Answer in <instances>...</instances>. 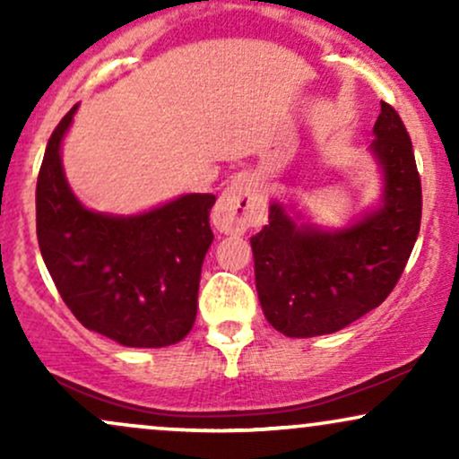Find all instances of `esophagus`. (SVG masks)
Returning a JSON list of instances; mask_svg holds the SVG:
<instances>
[{
	"label": "esophagus",
	"mask_w": 459,
	"mask_h": 459,
	"mask_svg": "<svg viewBox=\"0 0 459 459\" xmlns=\"http://www.w3.org/2000/svg\"><path fill=\"white\" fill-rule=\"evenodd\" d=\"M213 224L220 233H244L265 220V200L250 175H239L224 189L213 209Z\"/></svg>",
	"instance_id": "34e87169"
}]
</instances>
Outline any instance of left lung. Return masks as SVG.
<instances>
[{
    "label": "left lung",
    "instance_id": "1",
    "mask_svg": "<svg viewBox=\"0 0 459 459\" xmlns=\"http://www.w3.org/2000/svg\"><path fill=\"white\" fill-rule=\"evenodd\" d=\"M371 151L384 172L377 212L350 229L296 224L282 204L250 239L265 319L296 339L330 334L377 308L402 278L420 229L423 194L412 140L388 103L373 127Z\"/></svg>",
    "mask_w": 459,
    "mask_h": 459
}]
</instances>
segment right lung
<instances>
[{"instance_id":"add662e5","label":"right lung","mask_w":459,"mask_h":459,"mask_svg":"<svg viewBox=\"0 0 459 459\" xmlns=\"http://www.w3.org/2000/svg\"><path fill=\"white\" fill-rule=\"evenodd\" d=\"M75 109L51 134L36 183V237L47 270L88 330L127 347L178 343L196 321L215 196L187 194L131 218L88 212L60 160Z\"/></svg>"}]
</instances>
